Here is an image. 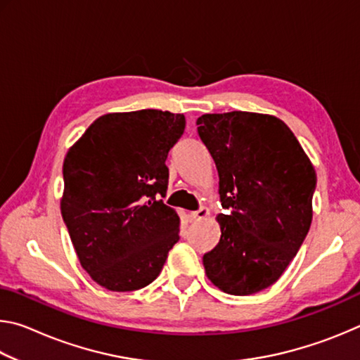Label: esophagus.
Masks as SVG:
<instances>
[{"label": "esophagus", "mask_w": 360, "mask_h": 360, "mask_svg": "<svg viewBox=\"0 0 360 360\" xmlns=\"http://www.w3.org/2000/svg\"><path fill=\"white\" fill-rule=\"evenodd\" d=\"M210 216V210L208 208H200L198 211H192L191 212V219L192 221H202V219H205V217H208Z\"/></svg>", "instance_id": "obj_1"}]
</instances>
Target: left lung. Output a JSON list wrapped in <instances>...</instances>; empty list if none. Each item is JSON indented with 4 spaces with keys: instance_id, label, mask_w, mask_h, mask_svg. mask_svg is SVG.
I'll use <instances>...</instances> for the list:
<instances>
[{
    "instance_id": "8db88e82",
    "label": "left lung",
    "mask_w": 360,
    "mask_h": 360,
    "mask_svg": "<svg viewBox=\"0 0 360 360\" xmlns=\"http://www.w3.org/2000/svg\"><path fill=\"white\" fill-rule=\"evenodd\" d=\"M198 135L219 174L221 240L203 255L230 295L270 288L295 257L313 219L316 172L294 133L270 114H203Z\"/></svg>"
}]
</instances>
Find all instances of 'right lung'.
I'll list each match as a JSON object with an SVG mask.
<instances>
[{
    "label": "right lung",
    "instance_id": "add662e5",
    "mask_svg": "<svg viewBox=\"0 0 360 360\" xmlns=\"http://www.w3.org/2000/svg\"><path fill=\"white\" fill-rule=\"evenodd\" d=\"M184 129V114L109 112L66 152L60 210L79 262L101 288H146L178 243V212L158 195L167 193L168 150Z\"/></svg>",
    "mask_w": 360,
    "mask_h": 360
}]
</instances>
